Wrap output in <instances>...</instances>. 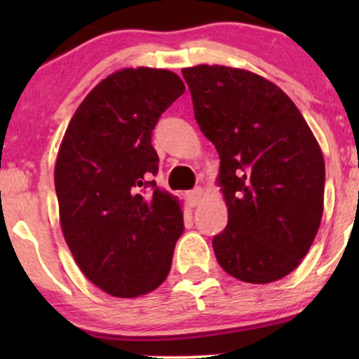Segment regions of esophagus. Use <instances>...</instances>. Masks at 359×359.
<instances>
[{"label":"esophagus","mask_w":359,"mask_h":359,"mask_svg":"<svg viewBox=\"0 0 359 359\" xmlns=\"http://www.w3.org/2000/svg\"><path fill=\"white\" fill-rule=\"evenodd\" d=\"M203 196H204L203 189H201V187L192 189V191L187 194V201H189V204H191V205H197V204L201 203V199H203Z\"/></svg>","instance_id":"34e87169"}]
</instances>
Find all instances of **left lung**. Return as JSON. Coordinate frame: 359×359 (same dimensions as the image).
I'll return each mask as SVG.
<instances>
[{
    "mask_svg": "<svg viewBox=\"0 0 359 359\" xmlns=\"http://www.w3.org/2000/svg\"><path fill=\"white\" fill-rule=\"evenodd\" d=\"M194 116L219 154L228 224L212 238L221 269L270 283L299 266L324 209L323 151L273 82L224 65L184 69Z\"/></svg>",
    "mask_w": 359,
    "mask_h": 359,
    "instance_id": "1",
    "label": "left lung"
}]
</instances>
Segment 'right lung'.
<instances>
[{
  "label": "right lung",
  "mask_w": 359,
  "mask_h": 359,
  "mask_svg": "<svg viewBox=\"0 0 359 359\" xmlns=\"http://www.w3.org/2000/svg\"><path fill=\"white\" fill-rule=\"evenodd\" d=\"M177 74L123 69L88 94L55 163L60 226L82 273L113 297H138L167 278L184 217L151 175L154 128L184 94Z\"/></svg>",
  "instance_id": "right-lung-1"
}]
</instances>
